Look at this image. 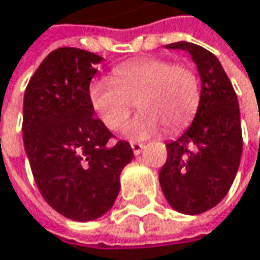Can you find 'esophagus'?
<instances>
[{
  "instance_id": "1",
  "label": "esophagus",
  "mask_w": 260,
  "mask_h": 260,
  "mask_svg": "<svg viewBox=\"0 0 260 260\" xmlns=\"http://www.w3.org/2000/svg\"><path fill=\"white\" fill-rule=\"evenodd\" d=\"M131 147H132V150H134L135 155H140L141 150H143V147H144V144L143 143H131Z\"/></svg>"
}]
</instances>
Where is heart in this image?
I'll list each match as a JSON object with an SVG mask.
<instances>
[{"label":"heart","mask_w":260,"mask_h":260,"mask_svg":"<svg viewBox=\"0 0 260 260\" xmlns=\"http://www.w3.org/2000/svg\"><path fill=\"white\" fill-rule=\"evenodd\" d=\"M90 104L110 131H120L129 120L137 102L141 113L132 120L126 135L149 138L162 128L178 131L188 125L200 102L197 74L167 58H140L119 64L111 77L91 81Z\"/></svg>","instance_id":"b5f03b06"}]
</instances>
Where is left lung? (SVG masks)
I'll use <instances>...</instances> for the list:
<instances>
[{
  "label": "left lung",
  "mask_w": 260,
  "mask_h": 260,
  "mask_svg": "<svg viewBox=\"0 0 260 260\" xmlns=\"http://www.w3.org/2000/svg\"><path fill=\"white\" fill-rule=\"evenodd\" d=\"M167 48L191 54L202 93L191 126L166 144L167 161L159 172V183L173 209L196 215L217 206L234 183L242 153L238 98L212 52L188 42Z\"/></svg>",
  "instance_id": "8db88e82"
}]
</instances>
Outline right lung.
Masks as SVG:
<instances>
[{
	"label": "right lung",
	"instance_id": "1",
	"mask_svg": "<svg viewBox=\"0 0 260 260\" xmlns=\"http://www.w3.org/2000/svg\"><path fill=\"white\" fill-rule=\"evenodd\" d=\"M102 57L78 49L52 51L29 78L22 134L36 185L66 218L104 215L120 189V173L134 158L129 143L93 117L88 87Z\"/></svg>",
	"mask_w": 260,
	"mask_h": 260
}]
</instances>
